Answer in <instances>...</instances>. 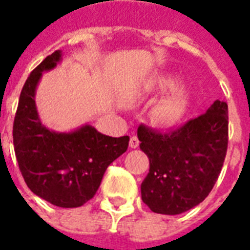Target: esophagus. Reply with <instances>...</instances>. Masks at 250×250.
<instances>
[{
  "instance_id": "1",
  "label": "esophagus",
  "mask_w": 250,
  "mask_h": 250,
  "mask_svg": "<svg viewBox=\"0 0 250 250\" xmlns=\"http://www.w3.org/2000/svg\"><path fill=\"white\" fill-rule=\"evenodd\" d=\"M139 145H140V140H139V137L137 136L131 137V140H129V146L135 149V148H137Z\"/></svg>"
}]
</instances>
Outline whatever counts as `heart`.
Instances as JSON below:
<instances>
[{
	"label": "heart",
	"instance_id": "b5f03b06",
	"mask_svg": "<svg viewBox=\"0 0 250 250\" xmlns=\"http://www.w3.org/2000/svg\"><path fill=\"white\" fill-rule=\"evenodd\" d=\"M175 85V80L167 76L157 78L153 80L152 88L156 90H166ZM187 107V94L184 90H176L170 96H167L156 106L154 115L162 123H172L182 118Z\"/></svg>",
	"mask_w": 250,
	"mask_h": 250
}]
</instances>
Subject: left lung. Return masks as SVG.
<instances>
[{
  "label": "left lung",
  "mask_w": 250,
  "mask_h": 250,
  "mask_svg": "<svg viewBox=\"0 0 250 250\" xmlns=\"http://www.w3.org/2000/svg\"><path fill=\"white\" fill-rule=\"evenodd\" d=\"M140 149L150 168L141 198L158 214L176 215L205 200L221 174L229 145V106L215 101L206 113L168 132L139 125Z\"/></svg>",
  "instance_id": "1"
}]
</instances>
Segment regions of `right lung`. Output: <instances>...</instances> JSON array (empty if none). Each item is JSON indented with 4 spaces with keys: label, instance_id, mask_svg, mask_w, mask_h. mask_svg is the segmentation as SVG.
Returning <instances> with one entry per match:
<instances>
[{
    "label": "right lung",
    "instance_id": "1",
    "mask_svg": "<svg viewBox=\"0 0 250 250\" xmlns=\"http://www.w3.org/2000/svg\"><path fill=\"white\" fill-rule=\"evenodd\" d=\"M60 60L56 50L25 80L14 118V150L33 193L60 208H79L96 194L106 168L128 148L129 137L106 136L90 125L58 133L41 125L35 90L41 72L56 67Z\"/></svg>",
    "mask_w": 250,
    "mask_h": 250
}]
</instances>
